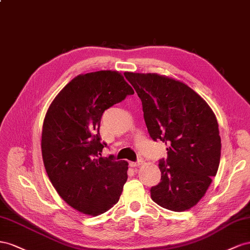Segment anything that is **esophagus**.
I'll list each match as a JSON object with an SVG mask.
<instances>
[{"mask_svg":"<svg viewBox=\"0 0 250 250\" xmlns=\"http://www.w3.org/2000/svg\"><path fill=\"white\" fill-rule=\"evenodd\" d=\"M142 163H144V161H142L141 159H138L137 161H130L129 162V165H130V167H138V166H140V165H142Z\"/></svg>","mask_w":250,"mask_h":250,"instance_id":"obj_1","label":"esophagus"}]
</instances>
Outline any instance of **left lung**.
Masks as SVG:
<instances>
[{
	"label": "left lung",
	"instance_id": "obj_1",
	"mask_svg": "<svg viewBox=\"0 0 250 250\" xmlns=\"http://www.w3.org/2000/svg\"><path fill=\"white\" fill-rule=\"evenodd\" d=\"M141 99L149 136L167 146L159 160L161 181L152 187L153 201L183 211L196 205L216 176L221 138L215 114L185 83L155 73L125 72Z\"/></svg>",
	"mask_w": 250,
	"mask_h": 250
}]
</instances>
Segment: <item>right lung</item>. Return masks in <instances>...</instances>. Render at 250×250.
<instances>
[{"instance_id": "1", "label": "right lung", "mask_w": 250, "mask_h": 250, "mask_svg": "<svg viewBox=\"0 0 250 250\" xmlns=\"http://www.w3.org/2000/svg\"><path fill=\"white\" fill-rule=\"evenodd\" d=\"M134 90L117 71L73 78L50 104L42 132V161L50 181L70 206L98 216L115 205L127 179L125 160L102 157L104 112Z\"/></svg>"}]
</instances>
